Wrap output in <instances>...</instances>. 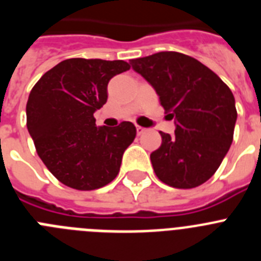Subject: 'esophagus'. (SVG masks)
<instances>
[{"instance_id":"1","label":"esophagus","mask_w":261,"mask_h":261,"mask_svg":"<svg viewBox=\"0 0 261 261\" xmlns=\"http://www.w3.org/2000/svg\"><path fill=\"white\" fill-rule=\"evenodd\" d=\"M136 129H137V135L138 136H141L142 133L146 130V128H144V126H140V125H136Z\"/></svg>"}]
</instances>
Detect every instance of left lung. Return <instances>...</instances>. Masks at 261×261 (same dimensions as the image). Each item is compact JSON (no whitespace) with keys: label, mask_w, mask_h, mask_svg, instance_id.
Segmentation results:
<instances>
[{"label":"left lung","mask_w":261,"mask_h":261,"mask_svg":"<svg viewBox=\"0 0 261 261\" xmlns=\"http://www.w3.org/2000/svg\"><path fill=\"white\" fill-rule=\"evenodd\" d=\"M130 64L175 119L174 135L159 132L162 144L150 154L154 172L174 188L201 186L232 142L237 108L231 90L208 66L183 53L158 52Z\"/></svg>","instance_id":"obj_1"}]
</instances>
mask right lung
Returning a JSON list of instances; mask_svg holds the SVG:
<instances>
[{"label": "right lung", "instance_id": "obj_1", "mask_svg": "<svg viewBox=\"0 0 261 261\" xmlns=\"http://www.w3.org/2000/svg\"><path fill=\"white\" fill-rule=\"evenodd\" d=\"M130 69L123 60L68 59L32 87L26 106L27 129L50 174L78 191L107 186L136 137V126L95 125L94 112L107 102V85Z\"/></svg>", "mask_w": 261, "mask_h": 261}]
</instances>
